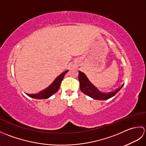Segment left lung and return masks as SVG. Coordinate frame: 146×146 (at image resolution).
Returning a JSON list of instances; mask_svg holds the SVG:
<instances>
[{"mask_svg":"<svg viewBox=\"0 0 146 146\" xmlns=\"http://www.w3.org/2000/svg\"><path fill=\"white\" fill-rule=\"evenodd\" d=\"M78 80L80 82V88L81 90V91L86 95L89 96V97H90L92 98L95 99V100H107V99L113 97L123 86L122 85L120 87L117 88L115 91L109 93H102L99 91L94 85L92 84L86 78L84 73L80 71L78 75Z\"/></svg>","mask_w":146,"mask_h":146,"instance_id":"obj_1","label":"left lung"}]
</instances>
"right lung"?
<instances>
[{
	"mask_svg": "<svg viewBox=\"0 0 146 146\" xmlns=\"http://www.w3.org/2000/svg\"><path fill=\"white\" fill-rule=\"evenodd\" d=\"M68 71V70L65 71L63 73H62L61 75H59L57 78L54 80V82L51 83V85H49L47 88L39 92L38 94H27V95L31 97L36 99H46L50 97L51 95L55 94V93L58 90L59 88H60L62 80H63L64 75H66V73Z\"/></svg>",
	"mask_w": 146,
	"mask_h": 146,
	"instance_id": "right-lung-1",
	"label": "right lung"
}]
</instances>
